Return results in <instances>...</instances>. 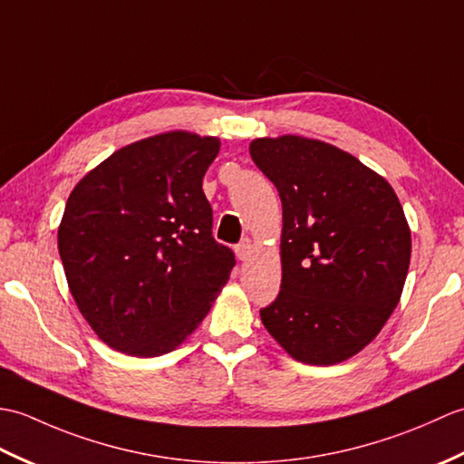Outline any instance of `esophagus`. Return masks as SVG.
Returning a JSON list of instances; mask_svg holds the SVG:
<instances>
[{
  "instance_id": "esophagus-1",
  "label": "esophagus",
  "mask_w": 464,
  "mask_h": 464,
  "mask_svg": "<svg viewBox=\"0 0 464 464\" xmlns=\"http://www.w3.org/2000/svg\"><path fill=\"white\" fill-rule=\"evenodd\" d=\"M235 253H237V257L241 259V261H247L249 257H251V253H253V243H251V239H243L237 247H235Z\"/></svg>"
}]
</instances>
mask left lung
I'll return each mask as SVG.
<instances>
[{
    "mask_svg": "<svg viewBox=\"0 0 464 464\" xmlns=\"http://www.w3.org/2000/svg\"><path fill=\"white\" fill-rule=\"evenodd\" d=\"M283 203L281 291L261 321L293 359L334 364L377 337L399 304L411 229L397 193L357 157L283 135L249 145Z\"/></svg>",
    "mask_w": 464,
    "mask_h": 464,
    "instance_id": "obj_1",
    "label": "left lung"
}]
</instances>
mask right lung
Instances as JSON below:
<instances>
[{
    "label": "right lung",
    "mask_w": 464,
    "mask_h": 464,
    "mask_svg": "<svg viewBox=\"0 0 464 464\" xmlns=\"http://www.w3.org/2000/svg\"><path fill=\"white\" fill-rule=\"evenodd\" d=\"M217 137L169 131L121 147L75 185L57 231L69 291L111 349L160 357L199 327L235 255L213 239L205 171Z\"/></svg>",
    "instance_id": "add662e5"
}]
</instances>
